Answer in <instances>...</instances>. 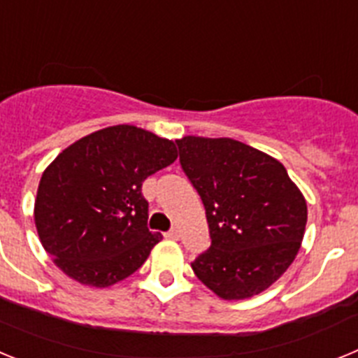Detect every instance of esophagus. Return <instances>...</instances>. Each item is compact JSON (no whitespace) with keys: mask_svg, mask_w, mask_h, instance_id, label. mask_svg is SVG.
I'll list each match as a JSON object with an SVG mask.
<instances>
[{"mask_svg":"<svg viewBox=\"0 0 358 358\" xmlns=\"http://www.w3.org/2000/svg\"><path fill=\"white\" fill-rule=\"evenodd\" d=\"M164 236H166V238H170V240H177V238H179V231H177L176 227H172V229L164 233Z\"/></svg>","mask_w":358,"mask_h":358,"instance_id":"1","label":"esophagus"}]
</instances>
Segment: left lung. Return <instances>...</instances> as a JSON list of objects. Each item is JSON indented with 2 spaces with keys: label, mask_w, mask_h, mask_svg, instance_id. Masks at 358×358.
I'll return each instance as SVG.
<instances>
[{
  "label": "left lung",
  "mask_w": 358,
  "mask_h": 358,
  "mask_svg": "<svg viewBox=\"0 0 358 358\" xmlns=\"http://www.w3.org/2000/svg\"><path fill=\"white\" fill-rule=\"evenodd\" d=\"M182 172L197 189L211 245L192 262L195 276L222 299L271 287L296 258L306 202L274 157L231 138L177 140Z\"/></svg>",
  "instance_id": "left-lung-1"
}]
</instances>
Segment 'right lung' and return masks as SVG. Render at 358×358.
<instances>
[{
    "label": "right lung",
    "instance_id": "obj_1",
    "mask_svg": "<svg viewBox=\"0 0 358 358\" xmlns=\"http://www.w3.org/2000/svg\"><path fill=\"white\" fill-rule=\"evenodd\" d=\"M177 159L173 141L115 125L69 145L41 177L36 227L57 267L91 287L136 273L161 240L141 185Z\"/></svg>",
    "mask_w": 358,
    "mask_h": 358
}]
</instances>
